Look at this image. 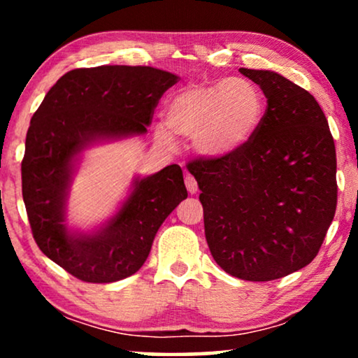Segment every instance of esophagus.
<instances>
[{"instance_id": "esophagus-1", "label": "esophagus", "mask_w": 358, "mask_h": 358, "mask_svg": "<svg viewBox=\"0 0 358 358\" xmlns=\"http://www.w3.org/2000/svg\"><path fill=\"white\" fill-rule=\"evenodd\" d=\"M185 187H187L189 194H197L199 185H197V180H195L194 176H190V174L185 176Z\"/></svg>"}]
</instances>
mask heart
Segmentation results:
<instances>
[{"label": "heart", "mask_w": 358, "mask_h": 358, "mask_svg": "<svg viewBox=\"0 0 358 358\" xmlns=\"http://www.w3.org/2000/svg\"><path fill=\"white\" fill-rule=\"evenodd\" d=\"M266 101L259 87L246 78H224L195 83L176 92L169 101L168 125L174 134L194 138L205 156L220 158L244 148L261 129ZM171 141V131L159 129Z\"/></svg>", "instance_id": "heart-1"}]
</instances>
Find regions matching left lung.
Wrapping results in <instances>:
<instances>
[{
	"label": "left lung",
	"mask_w": 358,
	"mask_h": 358,
	"mask_svg": "<svg viewBox=\"0 0 358 358\" xmlns=\"http://www.w3.org/2000/svg\"><path fill=\"white\" fill-rule=\"evenodd\" d=\"M239 71L267 97L261 129L236 153L199 156L187 169L215 262L233 277L268 282L320 252L337 207L336 146L306 90L273 71Z\"/></svg>",
	"instance_id": "obj_1"
}]
</instances>
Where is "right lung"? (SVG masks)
<instances>
[{
    "instance_id": "add662e5",
    "label": "right lung",
    "mask_w": 358,
    "mask_h": 358,
    "mask_svg": "<svg viewBox=\"0 0 358 358\" xmlns=\"http://www.w3.org/2000/svg\"><path fill=\"white\" fill-rule=\"evenodd\" d=\"M176 81L173 73L151 66L76 68L50 87L34 112L21 163L32 236L48 259L83 282L110 283L138 271L156 231L187 199V189L180 166H166L136 180L106 228L70 234L63 222L73 159L97 138L145 134L161 96Z\"/></svg>"
}]
</instances>
